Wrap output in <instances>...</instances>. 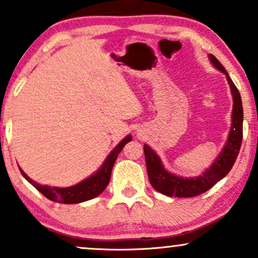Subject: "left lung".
<instances>
[{
	"instance_id": "left-lung-1",
	"label": "left lung",
	"mask_w": 258,
	"mask_h": 258,
	"mask_svg": "<svg viewBox=\"0 0 258 258\" xmlns=\"http://www.w3.org/2000/svg\"><path fill=\"white\" fill-rule=\"evenodd\" d=\"M209 59L216 69L220 70L226 75L230 92L233 96V111H232V125L228 133L226 144L222 148L221 153L212 162L205 172L197 177H180L168 172L162 165L161 159L148 144H144V155H146L147 171L153 188L159 193L174 198H193L200 195L212 188L218 180L226 177L232 170L239 150H240L242 141V111L241 97L238 88L233 84L226 69L215 55L209 54Z\"/></svg>"
}]
</instances>
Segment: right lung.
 <instances>
[{
    "label": "right lung",
    "instance_id": "right-lung-1",
    "mask_svg": "<svg viewBox=\"0 0 258 258\" xmlns=\"http://www.w3.org/2000/svg\"><path fill=\"white\" fill-rule=\"evenodd\" d=\"M131 139V135L126 136V137L111 150L110 154L106 156L104 162H103V165L99 167V170L97 171V172H94L92 176L87 177L86 179L81 180L78 184L67 186V188L42 185L40 184V183L32 180L20 167L19 170L20 172H22L23 177H24L29 183H31L40 193H42L47 199L61 204L84 203V201L93 199V198L98 197L100 193H103V190L106 188V185L109 184L112 166H114L115 161H116L117 155H119V153L122 150V148L126 146V143H128Z\"/></svg>",
    "mask_w": 258,
    "mask_h": 258
}]
</instances>
